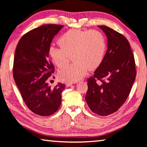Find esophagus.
Segmentation results:
<instances>
[{
	"label": "esophagus",
	"instance_id": "1",
	"mask_svg": "<svg viewBox=\"0 0 147 147\" xmlns=\"http://www.w3.org/2000/svg\"><path fill=\"white\" fill-rule=\"evenodd\" d=\"M73 83H65V85H66L68 87V86H71L72 85H73Z\"/></svg>",
	"mask_w": 147,
	"mask_h": 147
}]
</instances>
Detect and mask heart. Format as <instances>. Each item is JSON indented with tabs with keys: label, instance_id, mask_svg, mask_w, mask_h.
<instances>
[{
	"label": "heart",
	"instance_id": "b5f03b06",
	"mask_svg": "<svg viewBox=\"0 0 147 147\" xmlns=\"http://www.w3.org/2000/svg\"><path fill=\"white\" fill-rule=\"evenodd\" d=\"M61 48L51 47L50 57L59 68L68 63L72 55L73 63L59 72L61 80L76 82L85 76L88 69L97 68L104 59L106 50L105 38L96 30H68L58 40Z\"/></svg>",
	"mask_w": 147,
	"mask_h": 147
}]
</instances>
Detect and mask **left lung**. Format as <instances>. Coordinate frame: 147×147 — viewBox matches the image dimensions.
<instances>
[{
  "label": "left lung",
  "instance_id": "obj_1",
  "mask_svg": "<svg viewBox=\"0 0 147 147\" xmlns=\"http://www.w3.org/2000/svg\"><path fill=\"white\" fill-rule=\"evenodd\" d=\"M98 27L107 36V51L93 77L88 79L85 100L93 113L106 116L116 112L126 101L136 72L134 55L126 37L107 26Z\"/></svg>",
  "mask_w": 147,
  "mask_h": 147
}]
</instances>
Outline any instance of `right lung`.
Returning a JSON list of instances; mask_svg holds the SVG:
<instances>
[{
  "label": "right lung",
  "mask_w": 147,
  "mask_h": 147,
  "mask_svg": "<svg viewBox=\"0 0 147 147\" xmlns=\"http://www.w3.org/2000/svg\"><path fill=\"white\" fill-rule=\"evenodd\" d=\"M63 26L44 24L21 37L16 49L13 76L24 102L33 113L42 116L52 115L61 104L64 84L54 88L48 78L54 72L49 59V51L54 37Z\"/></svg>",
  "instance_id": "right-lung-1"
}]
</instances>
